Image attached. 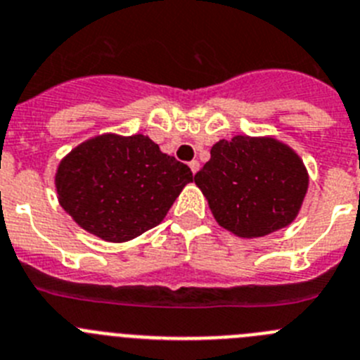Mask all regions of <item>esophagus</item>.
Masks as SVG:
<instances>
[{
	"label": "esophagus",
	"mask_w": 360,
	"mask_h": 360,
	"mask_svg": "<svg viewBox=\"0 0 360 360\" xmlns=\"http://www.w3.org/2000/svg\"><path fill=\"white\" fill-rule=\"evenodd\" d=\"M188 165H190V170H192L193 174H197V170H199V167H200L199 161L193 160V161H190V163H188Z\"/></svg>",
	"instance_id": "34e87169"
}]
</instances>
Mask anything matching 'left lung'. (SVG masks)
Wrapping results in <instances>:
<instances>
[{"label":"left lung","instance_id":"obj_1","mask_svg":"<svg viewBox=\"0 0 360 360\" xmlns=\"http://www.w3.org/2000/svg\"><path fill=\"white\" fill-rule=\"evenodd\" d=\"M210 154L193 181L219 226L240 238H258L296 219L309 172L289 145L240 134L217 141Z\"/></svg>","mask_w":360,"mask_h":360}]
</instances>
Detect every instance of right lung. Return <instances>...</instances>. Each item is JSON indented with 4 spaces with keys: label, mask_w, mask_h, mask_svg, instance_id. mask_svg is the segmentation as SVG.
<instances>
[{
    "label": "right lung",
    "mask_w": 360,
    "mask_h": 360,
    "mask_svg": "<svg viewBox=\"0 0 360 360\" xmlns=\"http://www.w3.org/2000/svg\"><path fill=\"white\" fill-rule=\"evenodd\" d=\"M192 170L143 134H100L59 163L55 190L64 212L105 242H127L158 226Z\"/></svg>",
    "instance_id": "right-lung-1"
}]
</instances>
